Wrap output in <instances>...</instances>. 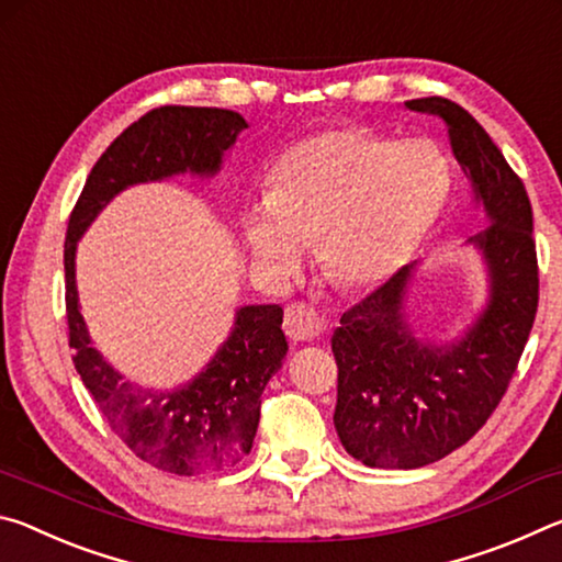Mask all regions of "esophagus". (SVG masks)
<instances>
[{
	"instance_id": "34e87169",
	"label": "esophagus",
	"mask_w": 562,
	"mask_h": 562,
	"mask_svg": "<svg viewBox=\"0 0 562 562\" xmlns=\"http://www.w3.org/2000/svg\"><path fill=\"white\" fill-rule=\"evenodd\" d=\"M329 322L312 304L294 302L284 310V331L294 341H315L327 335Z\"/></svg>"
}]
</instances>
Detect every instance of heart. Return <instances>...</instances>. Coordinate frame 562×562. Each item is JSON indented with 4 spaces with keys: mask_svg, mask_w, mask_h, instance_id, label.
Here are the masks:
<instances>
[{
    "mask_svg": "<svg viewBox=\"0 0 562 562\" xmlns=\"http://www.w3.org/2000/svg\"><path fill=\"white\" fill-rule=\"evenodd\" d=\"M449 160L429 140L369 128L302 138L270 173V195L243 213V240L262 274L288 282L317 240L322 270L341 288H369L412 258L439 217Z\"/></svg>",
    "mask_w": 562,
    "mask_h": 562,
    "instance_id": "heart-1",
    "label": "heart"
}]
</instances>
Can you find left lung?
Segmentation results:
<instances>
[{"instance_id":"8db88e82","label":"left lung","mask_w":562,"mask_h":562,"mask_svg":"<svg viewBox=\"0 0 562 562\" xmlns=\"http://www.w3.org/2000/svg\"><path fill=\"white\" fill-rule=\"evenodd\" d=\"M443 119L456 160L491 227L469 237L488 268V304L451 345L414 337L404 315L412 268L349 307L331 335L335 429L372 469H422L459 449L506 394L538 312V258L526 186L469 111L443 97L406 101Z\"/></svg>"}]
</instances>
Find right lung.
<instances>
[{
	"label": "right lung",
	"instance_id": "add662e5",
	"mask_svg": "<svg viewBox=\"0 0 562 562\" xmlns=\"http://www.w3.org/2000/svg\"><path fill=\"white\" fill-rule=\"evenodd\" d=\"M247 128L240 113L207 106L148 111L103 150L76 201L64 243L66 319L74 367L113 434L158 471L198 475L250 453L262 392L282 367L288 339L280 304H247L201 374L173 392L140 389L91 347L76 294V243L121 190L178 173L215 176L223 154Z\"/></svg>",
	"mask_w": 562,
	"mask_h": 562
}]
</instances>
